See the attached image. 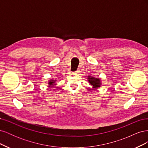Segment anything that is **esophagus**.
Listing matches in <instances>:
<instances>
[{"label": "esophagus", "mask_w": 148, "mask_h": 148, "mask_svg": "<svg viewBox=\"0 0 148 148\" xmlns=\"http://www.w3.org/2000/svg\"><path fill=\"white\" fill-rule=\"evenodd\" d=\"M74 73H79V71H78V70H77L76 71H75Z\"/></svg>", "instance_id": "1"}]
</instances>
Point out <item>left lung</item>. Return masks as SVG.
<instances>
[{
    "instance_id": "8db88e82",
    "label": "left lung",
    "mask_w": 148,
    "mask_h": 148,
    "mask_svg": "<svg viewBox=\"0 0 148 148\" xmlns=\"http://www.w3.org/2000/svg\"><path fill=\"white\" fill-rule=\"evenodd\" d=\"M88 81L94 88H97L101 86V81L99 78H94L92 77H88Z\"/></svg>"
}]
</instances>
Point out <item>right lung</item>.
<instances>
[{"mask_svg":"<svg viewBox=\"0 0 148 148\" xmlns=\"http://www.w3.org/2000/svg\"><path fill=\"white\" fill-rule=\"evenodd\" d=\"M56 80H53V79H51L50 81H49V82L48 83V84H49V86H53V85H55L56 84Z\"/></svg>","mask_w":148,"mask_h":148,"instance_id":"1","label":"right lung"}]
</instances>
